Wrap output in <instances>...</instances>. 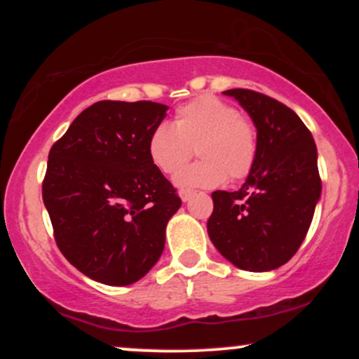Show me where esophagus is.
Returning a JSON list of instances; mask_svg holds the SVG:
<instances>
[{
	"mask_svg": "<svg viewBox=\"0 0 359 359\" xmlns=\"http://www.w3.org/2000/svg\"><path fill=\"white\" fill-rule=\"evenodd\" d=\"M192 196H194V191H189V189H182V191H180V199H182L184 203L191 201Z\"/></svg>",
	"mask_w": 359,
	"mask_h": 359,
	"instance_id": "1",
	"label": "esophagus"
}]
</instances>
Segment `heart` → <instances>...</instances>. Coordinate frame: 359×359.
Here are the masks:
<instances>
[{
    "instance_id": "1",
    "label": "heart",
    "mask_w": 359,
    "mask_h": 359,
    "mask_svg": "<svg viewBox=\"0 0 359 359\" xmlns=\"http://www.w3.org/2000/svg\"><path fill=\"white\" fill-rule=\"evenodd\" d=\"M196 147L201 160L184 167L175 184L184 189L217 187L226 179L241 180L258 156V128L231 102L199 96L175 109L174 125L158 123L150 131L147 151L162 174H175Z\"/></svg>"
}]
</instances>
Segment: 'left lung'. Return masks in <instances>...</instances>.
Listing matches in <instances>:
<instances>
[{
  "label": "left lung",
  "mask_w": 359,
  "mask_h": 359,
  "mask_svg": "<svg viewBox=\"0 0 359 359\" xmlns=\"http://www.w3.org/2000/svg\"><path fill=\"white\" fill-rule=\"evenodd\" d=\"M236 97L258 128V156L240 191L212 192L208 233L226 259L246 271L275 270L297 253L320 197L317 148L288 106L251 89Z\"/></svg>",
  "instance_id": "1"
}]
</instances>
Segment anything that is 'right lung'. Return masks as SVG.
<instances>
[{
	"label": "right lung",
	"instance_id": "obj_1",
	"mask_svg": "<svg viewBox=\"0 0 359 359\" xmlns=\"http://www.w3.org/2000/svg\"><path fill=\"white\" fill-rule=\"evenodd\" d=\"M151 101H97L48 151L42 184L53 238L67 262L106 285H130L150 271L179 211L177 189L147 151L165 118Z\"/></svg>",
	"mask_w": 359,
	"mask_h": 359
}]
</instances>
